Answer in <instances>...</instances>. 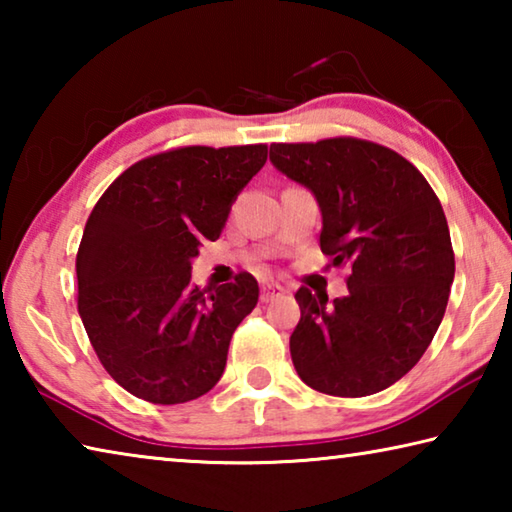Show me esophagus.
Wrapping results in <instances>:
<instances>
[{"instance_id":"obj_1","label":"esophagus","mask_w":512,"mask_h":512,"mask_svg":"<svg viewBox=\"0 0 512 512\" xmlns=\"http://www.w3.org/2000/svg\"><path fill=\"white\" fill-rule=\"evenodd\" d=\"M284 293V289L280 287V284H264L262 287V302H271V300H275V298H280Z\"/></svg>"}]
</instances>
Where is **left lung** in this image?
Masks as SVG:
<instances>
[{
	"instance_id": "8db88e82",
	"label": "left lung",
	"mask_w": 512,
	"mask_h": 512,
	"mask_svg": "<svg viewBox=\"0 0 512 512\" xmlns=\"http://www.w3.org/2000/svg\"><path fill=\"white\" fill-rule=\"evenodd\" d=\"M273 167L314 194L320 250L348 266V296L300 287L291 359L314 391L366 397L402 379L438 332L454 250L438 196L386 146L334 137L271 144Z\"/></svg>"
}]
</instances>
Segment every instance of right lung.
Segmentation results:
<instances>
[{
  "label": "right lung",
  "mask_w": 512,
  "mask_h": 512,
  "mask_svg": "<svg viewBox=\"0 0 512 512\" xmlns=\"http://www.w3.org/2000/svg\"><path fill=\"white\" fill-rule=\"evenodd\" d=\"M266 146H185L126 169L94 205L76 255L79 314L108 375L153 404H183L221 379L255 309L253 275L198 289L192 262L264 167Z\"/></svg>",
  "instance_id": "add662e5"
}]
</instances>
